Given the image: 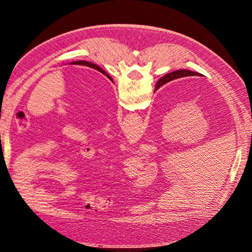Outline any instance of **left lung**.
<instances>
[{"label":"left lung","mask_w":252,"mask_h":252,"mask_svg":"<svg viewBox=\"0 0 252 252\" xmlns=\"http://www.w3.org/2000/svg\"><path fill=\"white\" fill-rule=\"evenodd\" d=\"M70 64H72V65H83V66H87V67H90V68H94V69H95V70H97V71H100L101 73L105 74L106 77H107L110 81H112L111 77H110V75H109L107 72H106L105 70H103L101 67H98L97 65H95V64H94V63L87 62V61H75V62H71ZM112 82H113V81H112Z\"/></svg>","instance_id":"1"}]
</instances>
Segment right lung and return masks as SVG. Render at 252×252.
I'll list each match as a JSON object with an SVG mask.
<instances>
[{"label":"right lung","mask_w":252,"mask_h":252,"mask_svg":"<svg viewBox=\"0 0 252 252\" xmlns=\"http://www.w3.org/2000/svg\"><path fill=\"white\" fill-rule=\"evenodd\" d=\"M194 75H197V77H202V74L199 73V72H194V71L186 70V69H180V70H177V71L167 73V74L164 75L163 78H161L157 82L155 93H156V90H158L159 87L165 85L166 83H168L172 80H177V79L184 78V77H194Z\"/></svg>","instance_id":"add662e5"}]
</instances>
